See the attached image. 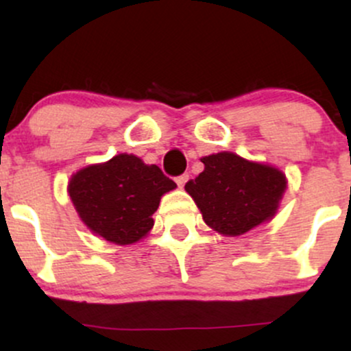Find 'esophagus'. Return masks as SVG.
<instances>
[{
	"mask_svg": "<svg viewBox=\"0 0 351 351\" xmlns=\"http://www.w3.org/2000/svg\"><path fill=\"white\" fill-rule=\"evenodd\" d=\"M188 178H189L188 175H180V176H176L175 181H176V184H178L180 188H183L184 183H186V181H188Z\"/></svg>",
	"mask_w": 351,
	"mask_h": 351,
	"instance_id": "obj_1",
	"label": "esophagus"
}]
</instances>
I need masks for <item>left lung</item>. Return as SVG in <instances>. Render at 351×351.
Instances as JSON below:
<instances>
[{"label":"left lung","instance_id":"left-lung-1","mask_svg":"<svg viewBox=\"0 0 351 351\" xmlns=\"http://www.w3.org/2000/svg\"><path fill=\"white\" fill-rule=\"evenodd\" d=\"M201 162L203 173L184 189L209 228L223 236H241L272 219L287 188L284 173L231 152L203 156Z\"/></svg>","mask_w":351,"mask_h":351}]
</instances>
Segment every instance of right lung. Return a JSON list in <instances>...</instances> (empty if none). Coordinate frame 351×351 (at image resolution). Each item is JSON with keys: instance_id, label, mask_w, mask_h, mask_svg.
Instances as JSON below:
<instances>
[{"instance_id": "add662e5", "label": "right lung", "mask_w": 351, "mask_h": 351, "mask_svg": "<svg viewBox=\"0 0 351 351\" xmlns=\"http://www.w3.org/2000/svg\"><path fill=\"white\" fill-rule=\"evenodd\" d=\"M175 188V181L156 165L120 153L106 163L74 173L67 191L92 232L108 243L127 245L148 234L160 199Z\"/></svg>"}]
</instances>
